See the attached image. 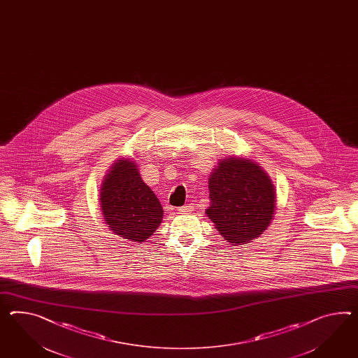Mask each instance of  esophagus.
I'll use <instances>...</instances> for the list:
<instances>
[{
  "label": "esophagus",
  "instance_id": "esophagus-1",
  "mask_svg": "<svg viewBox=\"0 0 358 358\" xmlns=\"http://www.w3.org/2000/svg\"><path fill=\"white\" fill-rule=\"evenodd\" d=\"M192 205H185V206L179 208V209H178V213H179V214H189V213H192Z\"/></svg>",
  "mask_w": 358,
  "mask_h": 358
}]
</instances>
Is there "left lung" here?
I'll return each instance as SVG.
<instances>
[{
  "instance_id": "obj_1",
  "label": "left lung",
  "mask_w": 358,
  "mask_h": 358,
  "mask_svg": "<svg viewBox=\"0 0 358 358\" xmlns=\"http://www.w3.org/2000/svg\"><path fill=\"white\" fill-rule=\"evenodd\" d=\"M208 185L210 206L206 215L232 245L247 244L270 226L275 213V187L255 159L222 158Z\"/></svg>"
}]
</instances>
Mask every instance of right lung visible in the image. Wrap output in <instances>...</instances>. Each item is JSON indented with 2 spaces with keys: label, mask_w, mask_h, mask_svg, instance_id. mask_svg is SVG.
Listing matches in <instances>:
<instances>
[{
  "label": "right lung",
  "mask_w": 358,
  "mask_h": 358,
  "mask_svg": "<svg viewBox=\"0 0 358 358\" xmlns=\"http://www.w3.org/2000/svg\"><path fill=\"white\" fill-rule=\"evenodd\" d=\"M134 158L122 157L111 165L100 189V209L105 224L120 238L143 243L153 235L164 218V209L144 183Z\"/></svg>",
  "instance_id": "right-lung-1"
}]
</instances>
